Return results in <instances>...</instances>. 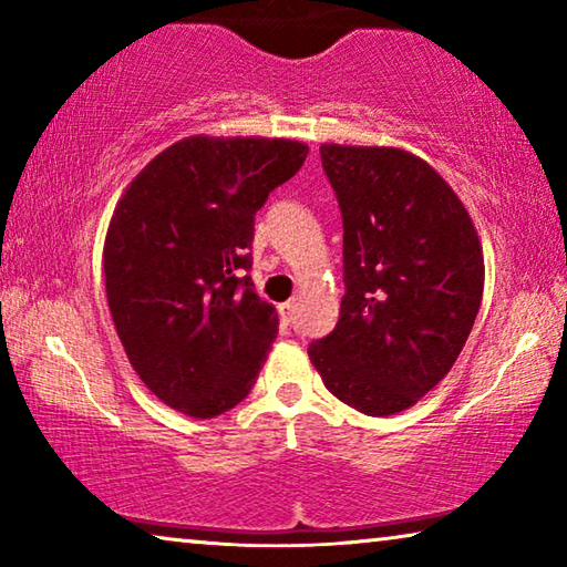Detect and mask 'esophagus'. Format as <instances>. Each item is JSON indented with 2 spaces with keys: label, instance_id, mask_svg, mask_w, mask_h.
I'll use <instances>...</instances> for the list:
<instances>
[{
  "label": "esophagus",
  "instance_id": "obj_1",
  "mask_svg": "<svg viewBox=\"0 0 567 567\" xmlns=\"http://www.w3.org/2000/svg\"><path fill=\"white\" fill-rule=\"evenodd\" d=\"M292 315H295V302L280 305V318H282V322L290 324V322H292Z\"/></svg>",
  "mask_w": 567,
  "mask_h": 567
}]
</instances>
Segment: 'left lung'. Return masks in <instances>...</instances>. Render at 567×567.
Masks as SVG:
<instances>
[{"label":"left lung","mask_w":567,"mask_h":567,"mask_svg":"<svg viewBox=\"0 0 567 567\" xmlns=\"http://www.w3.org/2000/svg\"><path fill=\"white\" fill-rule=\"evenodd\" d=\"M342 215L340 320L307 354L344 405L382 417L427 395L473 330L483 247L437 172L392 147H320Z\"/></svg>","instance_id":"1"}]
</instances>
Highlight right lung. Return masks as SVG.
<instances>
[{
    "label": "right lung",
    "mask_w": 567,
    "mask_h": 567,
    "mask_svg": "<svg viewBox=\"0 0 567 567\" xmlns=\"http://www.w3.org/2000/svg\"><path fill=\"white\" fill-rule=\"evenodd\" d=\"M307 145L187 137L124 192L104 239L114 328L140 380L185 415H223L252 390L277 312L255 292V215Z\"/></svg>",
    "instance_id": "obj_1"
}]
</instances>
